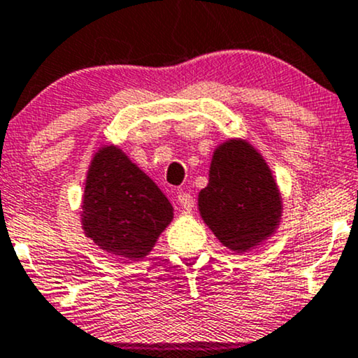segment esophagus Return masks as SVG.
I'll return each instance as SVG.
<instances>
[{
	"instance_id": "esophagus-1",
	"label": "esophagus",
	"mask_w": 358,
	"mask_h": 358,
	"mask_svg": "<svg viewBox=\"0 0 358 358\" xmlns=\"http://www.w3.org/2000/svg\"><path fill=\"white\" fill-rule=\"evenodd\" d=\"M178 203L184 211H191L192 208H194V199H192V196L187 194V192H184V191L178 192Z\"/></svg>"
}]
</instances>
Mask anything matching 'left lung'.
Wrapping results in <instances>:
<instances>
[{
  "mask_svg": "<svg viewBox=\"0 0 358 358\" xmlns=\"http://www.w3.org/2000/svg\"><path fill=\"white\" fill-rule=\"evenodd\" d=\"M198 206L216 238L236 254L266 242L282 215L272 171L262 155L240 138L227 140L213 152L210 180L199 192Z\"/></svg>",
  "mask_w": 358,
  "mask_h": 358,
  "instance_id": "8db88e82",
  "label": "left lung"
}]
</instances>
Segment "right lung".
I'll return each instance as SVG.
<instances>
[{"mask_svg": "<svg viewBox=\"0 0 358 358\" xmlns=\"http://www.w3.org/2000/svg\"><path fill=\"white\" fill-rule=\"evenodd\" d=\"M174 210L157 184L115 145L91 160L83 196L81 223L87 238L128 260L150 254Z\"/></svg>", "mask_w": 358, "mask_h": 358, "instance_id": "right-lung-1", "label": "right lung"}]
</instances>
